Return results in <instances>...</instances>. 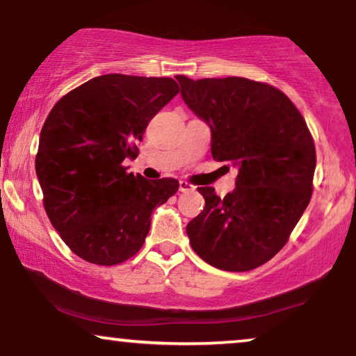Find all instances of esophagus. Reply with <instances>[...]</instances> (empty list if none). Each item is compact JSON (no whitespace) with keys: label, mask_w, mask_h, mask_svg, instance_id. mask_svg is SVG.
<instances>
[{"label":"esophagus","mask_w":356,"mask_h":356,"mask_svg":"<svg viewBox=\"0 0 356 356\" xmlns=\"http://www.w3.org/2000/svg\"><path fill=\"white\" fill-rule=\"evenodd\" d=\"M193 188H195V187H193L192 184L186 182V181H181V182H179V191H181V192H192Z\"/></svg>","instance_id":"obj_1"}]
</instances>
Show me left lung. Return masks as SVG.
Here are the masks:
<instances>
[{"mask_svg": "<svg viewBox=\"0 0 356 356\" xmlns=\"http://www.w3.org/2000/svg\"><path fill=\"white\" fill-rule=\"evenodd\" d=\"M182 99L211 129V156L239 169L233 193L198 187L205 208L187 225L198 257L249 272L283 249L312 195L316 146L285 92L248 78L175 76Z\"/></svg>", "mask_w": 356, "mask_h": 356, "instance_id": "8db88e82", "label": "left lung"}]
</instances>
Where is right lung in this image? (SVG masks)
Listing matches in <instances>:
<instances>
[{
	"label": "right lung",
	"mask_w": 356,
	"mask_h": 356,
	"mask_svg": "<svg viewBox=\"0 0 356 356\" xmlns=\"http://www.w3.org/2000/svg\"><path fill=\"white\" fill-rule=\"evenodd\" d=\"M179 92L172 78L102 74L65 94L42 127L35 172L47 216L73 252L117 265L138 252L151 213L179 188L175 179L127 172L151 118Z\"/></svg>",
	"instance_id": "1"
}]
</instances>
